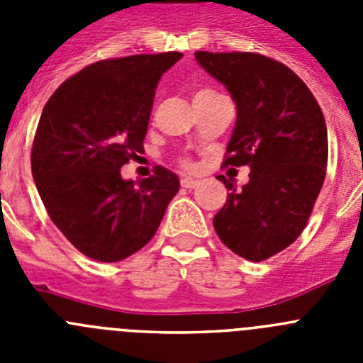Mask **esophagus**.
<instances>
[{"label":"esophagus","mask_w":363,"mask_h":363,"mask_svg":"<svg viewBox=\"0 0 363 363\" xmlns=\"http://www.w3.org/2000/svg\"><path fill=\"white\" fill-rule=\"evenodd\" d=\"M179 184H182V187L184 189H194L198 184H200V182H198V179H192V178H182L179 179Z\"/></svg>","instance_id":"34e87169"}]
</instances>
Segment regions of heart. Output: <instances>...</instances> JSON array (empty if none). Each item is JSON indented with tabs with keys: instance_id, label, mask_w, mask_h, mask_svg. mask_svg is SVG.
<instances>
[{
	"instance_id": "obj_1",
	"label": "heart",
	"mask_w": 363,
	"mask_h": 363,
	"mask_svg": "<svg viewBox=\"0 0 363 363\" xmlns=\"http://www.w3.org/2000/svg\"><path fill=\"white\" fill-rule=\"evenodd\" d=\"M200 94H213V92L203 91V92H200ZM178 163H179V167H184V169H192V167H194L192 160L191 158H185V156H184V158H179Z\"/></svg>"
}]
</instances>
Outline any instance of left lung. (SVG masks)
Instances as JSON below:
<instances>
[{"mask_svg":"<svg viewBox=\"0 0 363 363\" xmlns=\"http://www.w3.org/2000/svg\"><path fill=\"white\" fill-rule=\"evenodd\" d=\"M227 86L236 125L223 165H249V184L230 192L214 230L230 251L264 262L306 229L327 171V127L313 92L284 63L255 52H194Z\"/></svg>","mask_w":363,"mask_h":363,"instance_id":"8db88e82","label":"left lung"}]
</instances>
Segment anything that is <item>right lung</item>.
I'll list each match as a JSON object with an SVG mask.
<instances>
[{
	"instance_id": "right-lung-1",
	"label": "right lung",
	"mask_w": 363,
	"mask_h": 363,
	"mask_svg": "<svg viewBox=\"0 0 363 363\" xmlns=\"http://www.w3.org/2000/svg\"><path fill=\"white\" fill-rule=\"evenodd\" d=\"M182 56L101 60L65 79L43 107L32 176L54 225L89 258L111 264L140 251L179 191L163 167L138 184L120 169L143 152L156 86Z\"/></svg>"
}]
</instances>
